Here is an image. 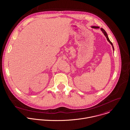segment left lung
Segmentation results:
<instances>
[{
	"instance_id": "1",
	"label": "left lung",
	"mask_w": 130,
	"mask_h": 130,
	"mask_svg": "<svg viewBox=\"0 0 130 130\" xmlns=\"http://www.w3.org/2000/svg\"><path fill=\"white\" fill-rule=\"evenodd\" d=\"M91 27H92V28H100L99 26H91ZM101 30L103 31V32L104 33V36H105V37L106 38V39H107V40L108 41V42H109V43L111 45V46H112V48H113V50H114V48H113L112 43L110 42V41L109 40V38H108V36H107V34L106 32L105 31V30H104V29H103V28H101Z\"/></svg>"
}]
</instances>
